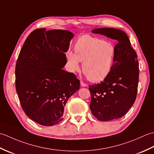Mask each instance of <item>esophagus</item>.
Returning <instances> with one entry per match:
<instances>
[{"label":"esophagus","instance_id":"1","mask_svg":"<svg viewBox=\"0 0 154 154\" xmlns=\"http://www.w3.org/2000/svg\"><path fill=\"white\" fill-rule=\"evenodd\" d=\"M81 85L82 86V87H87V85L86 83H85L83 82V81H81Z\"/></svg>","mask_w":154,"mask_h":154}]
</instances>
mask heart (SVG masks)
Instances as JSON below:
<instances>
[{
	"instance_id": "b5f03b06",
	"label": "heart",
	"mask_w": 154,
	"mask_h": 154,
	"mask_svg": "<svg viewBox=\"0 0 154 154\" xmlns=\"http://www.w3.org/2000/svg\"><path fill=\"white\" fill-rule=\"evenodd\" d=\"M74 50L75 53L68 51L66 54L71 71L79 70L81 61L83 62V73L92 82H100L109 76L116 54V48L112 42L83 35L76 42Z\"/></svg>"
}]
</instances>
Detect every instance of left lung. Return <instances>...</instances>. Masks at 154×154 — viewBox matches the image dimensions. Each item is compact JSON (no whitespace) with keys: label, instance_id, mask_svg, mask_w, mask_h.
<instances>
[{"label":"left lung","instance_id":"8db88e82","mask_svg":"<svg viewBox=\"0 0 154 154\" xmlns=\"http://www.w3.org/2000/svg\"><path fill=\"white\" fill-rule=\"evenodd\" d=\"M118 41L113 67L100 83L89 85L90 109L100 121H109L123 116L135 102L139 79L138 55L128 37L115 28H97L92 30Z\"/></svg>","mask_w":154,"mask_h":154}]
</instances>
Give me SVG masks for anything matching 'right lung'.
<instances>
[{
    "mask_svg": "<svg viewBox=\"0 0 154 154\" xmlns=\"http://www.w3.org/2000/svg\"><path fill=\"white\" fill-rule=\"evenodd\" d=\"M74 35L63 30L31 32L16 64V89L21 106L32 120L54 126L63 120L64 106L79 89L80 81L63 68Z\"/></svg>",
    "mask_w": 154,
    "mask_h": 154,
    "instance_id": "add662e5",
    "label": "right lung"
}]
</instances>
